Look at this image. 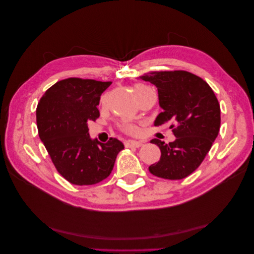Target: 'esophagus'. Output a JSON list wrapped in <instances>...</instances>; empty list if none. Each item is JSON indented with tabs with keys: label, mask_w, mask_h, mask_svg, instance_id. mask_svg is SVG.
I'll return each instance as SVG.
<instances>
[{
	"label": "esophagus",
	"mask_w": 254,
	"mask_h": 254,
	"mask_svg": "<svg viewBox=\"0 0 254 254\" xmlns=\"http://www.w3.org/2000/svg\"><path fill=\"white\" fill-rule=\"evenodd\" d=\"M125 145L126 147H141V146L143 145L142 142L140 141H133V140H128L125 142Z\"/></svg>",
	"instance_id": "1"
}]
</instances>
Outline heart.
<instances>
[{
    "mask_svg": "<svg viewBox=\"0 0 254 254\" xmlns=\"http://www.w3.org/2000/svg\"><path fill=\"white\" fill-rule=\"evenodd\" d=\"M147 90H149V88L144 86V84H135V87H134L135 95L139 93H142V92H144V91H147ZM124 129L127 132H130V133H133L136 131V127L133 124H130V123H126V124H124Z\"/></svg>",
    "mask_w": 254,
    "mask_h": 254,
    "instance_id": "b5f03b06",
    "label": "heart"
}]
</instances>
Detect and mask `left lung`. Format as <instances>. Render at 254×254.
Instances as JSON below:
<instances>
[{"instance_id": "left-lung-1", "label": "left lung", "mask_w": 254, "mask_h": 254, "mask_svg": "<svg viewBox=\"0 0 254 254\" xmlns=\"http://www.w3.org/2000/svg\"><path fill=\"white\" fill-rule=\"evenodd\" d=\"M158 88L159 113L155 126L170 123L176 140L168 144L153 139L161 158L148 167L157 177L180 180L201 164L220 128V106L203 79L187 71L152 72L140 77Z\"/></svg>"}]
</instances>
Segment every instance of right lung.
Instances as JSON below:
<instances>
[{
  "label": "right lung",
  "instance_id": "right-lung-1",
  "mask_svg": "<svg viewBox=\"0 0 254 254\" xmlns=\"http://www.w3.org/2000/svg\"><path fill=\"white\" fill-rule=\"evenodd\" d=\"M111 81L67 78L45 92L37 107L39 136L58 173L76 186H91L108 177L124 144L91 139L88 123L99 117L97 106Z\"/></svg>",
  "mask_w": 254,
  "mask_h": 254
}]
</instances>
